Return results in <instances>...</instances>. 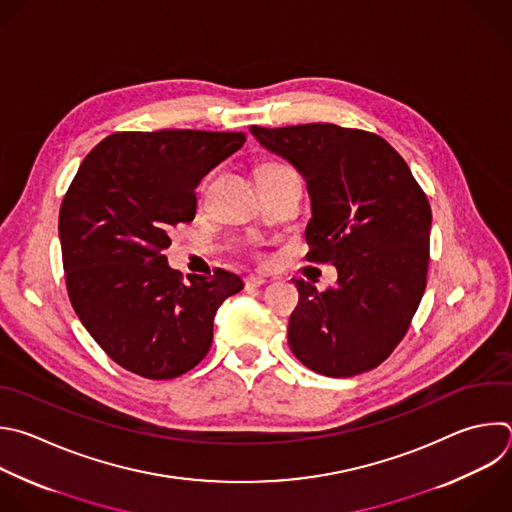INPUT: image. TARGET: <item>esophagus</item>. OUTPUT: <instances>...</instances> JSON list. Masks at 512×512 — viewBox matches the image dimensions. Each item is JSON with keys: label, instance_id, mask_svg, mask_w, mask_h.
Returning a JSON list of instances; mask_svg holds the SVG:
<instances>
[{"label": "esophagus", "instance_id": "34e87169", "mask_svg": "<svg viewBox=\"0 0 512 512\" xmlns=\"http://www.w3.org/2000/svg\"><path fill=\"white\" fill-rule=\"evenodd\" d=\"M265 283H267V279L261 277V275H249V277L245 279V287H247V289H255V287H261V285H265Z\"/></svg>", "mask_w": 512, "mask_h": 512}]
</instances>
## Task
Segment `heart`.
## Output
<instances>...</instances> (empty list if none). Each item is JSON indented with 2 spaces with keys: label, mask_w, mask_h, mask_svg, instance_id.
<instances>
[{
  "label": "heart",
  "mask_w": 512,
  "mask_h": 512,
  "mask_svg": "<svg viewBox=\"0 0 512 512\" xmlns=\"http://www.w3.org/2000/svg\"><path fill=\"white\" fill-rule=\"evenodd\" d=\"M289 166L287 164H281V162H265L257 175H263V173H279V170H287Z\"/></svg>",
  "instance_id": "heart-1"
}]
</instances>
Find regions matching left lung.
Masks as SVG:
<instances>
[{
    "label": "left lung",
    "mask_w": 512,
    "mask_h": 512,
    "mask_svg": "<svg viewBox=\"0 0 512 512\" xmlns=\"http://www.w3.org/2000/svg\"><path fill=\"white\" fill-rule=\"evenodd\" d=\"M307 183L309 263H331L337 283L293 279L299 303L289 348L309 370L350 378L380 366L402 342L426 289L432 211L406 160L382 136L315 122L251 126Z\"/></svg>",
    "instance_id": "left-lung-1"
}]
</instances>
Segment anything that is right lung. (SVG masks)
<instances>
[{
  "label": "right lung",
  "instance_id": "add662e5",
  "mask_svg": "<svg viewBox=\"0 0 512 512\" xmlns=\"http://www.w3.org/2000/svg\"><path fill=\"white\" fill-rule=\"evenodd\" d=\"M243 132H114L82 160L60 207V243L74 311L124 370L173 380L213 344L219 305L243 289L225 269H170V233L191 223L195 189L245 142Z\"/></svg>",
  "mask_w": 512,
  "mask_h": 512
}]
</instances>
